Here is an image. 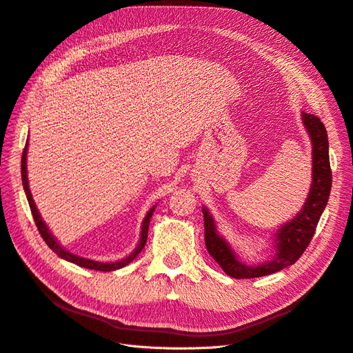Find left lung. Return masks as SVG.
<instances>
[{
  "instance_id": "obj_1",
  "label": "left lung",
  "mask_w": 353,
  "mask_h": 353,
  "mask_svg": "<svg viewBox=\"0 0 353 353\" xmlns=\"http://www.w3.org/2000/svg\"><path fill=\"white\" fill-rule=\"evenodd\" d=\"M303 124L312 142V186L301 212L292 221L281 225L277 232V254L271 261L256 267L241 263L215 230V223L210 212L203 208V227H205V246L215 263L227 276L233 279H254L277 272L296 263L312 241L316 224L327 205L332 190V168H330L327 130L321 120L314 114L303 112Z\"/></svg>"
}]
</instances>
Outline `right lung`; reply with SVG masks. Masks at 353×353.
I'll return each instance as SVG.
<instances>
[{"mask_svg":"<svg viewBox=\"0 0 353 353\" xmlns=\"http://www.w3.org/2000/svg\"><path fill=\"white\" fill-rule=\"evenodd\" d=\"M26 155H28V143L25 145V150H23V154H21V181H23V189L26 192V196H28V201H29V207H30V211H32V215H33V220H35V224L38 227V232L39 234L42 236V239L45 241V243H47L50 246V249H52V251L59 255L60 258L65 259V261H70V263L79 265V267H83V268H89V270H97V271H114V270H119V268H123L126 267L128 264H130L132 261L139 255V252L143 249L145 243H146V239H148V227H150V220L152 217V212L155 210V207H152L150 210V212L146 214V217L142 223V232H141V241H139V245L134 248V251L126 256L121 261H117V263H98V261H92V259H86V258H82V256H77L74 254H70L67 252L65 249H63L59 243H57V241L54 239V236L50 233L48 227L45 225V223L42 221L41 215L35 207V202H33L32 199V193L29 190V183H28V168H26Z\"/></svg>","mask_w":353,"mask_h":353,"instance_id":"obj_1","label":"right lung"}]
</instances>
